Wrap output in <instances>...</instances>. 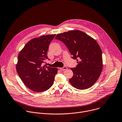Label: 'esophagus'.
Listing matches in <instances>:
<instances>
[{"label": "esophagus", "instance_id": "obj_1", "mask_svg": "<svg viewBox=\"0 0 122 122\" xmlns=\"http://www.w3.org/2000/svg\"><path fill=\"white\" fill-rule=\"evenodd\" d=\"M67 69V67H66V66H64V67H63L59 68V69H60V70H62V71L65 70H66V69Z\"/></svg>", "mask_w": 122, "mask_h": 122}]
</instances>
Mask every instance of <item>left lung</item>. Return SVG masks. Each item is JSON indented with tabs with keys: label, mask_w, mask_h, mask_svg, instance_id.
Returning <instances> with one entry per match:
<instances>
[{
	"label": "left lung",
	"mask_w": 122,
	"mask_h": 122,
	"mask_svg": "<svg viewBox=\"0 0 122 122\" xmlns=\"http://www.w3.org/2000/svg\"><path fill=\"white\" fill-rule=\"evenodd\" d=\"M56 39L65 44L72 58L78 63L76 67L70 68L73 72V76L69 79L72 86L85 90L93 85L103 67L102 51L95 40L79 30L59 33Z\"/></svg>",
	"instance_id": "8db88e82"
}]
</instances>
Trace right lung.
<instances>
[{
	"label": "right lung",
	"instance_id": "add662e5",
	"mask_svg": "<svg viewBox=\"0 0 122 122\" xmlns=\"http://www.w3.org/2000/svg\"><path fill=\"white\" fill-rule=\"evenodd\" d=\"M55 36L46 35L33 38L19 54L17 72L24 84L35 92L48 90L53 85L57 73V68L42 66L45 59H48L49 45Z\"/></svg>",
	"mask_w": 122,
	"mask_h": 122
}]
</instances>
